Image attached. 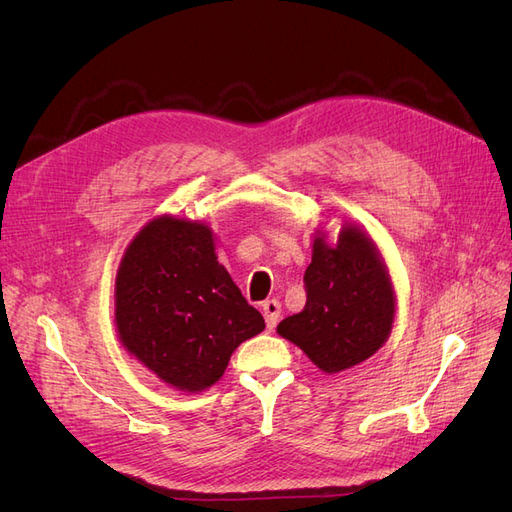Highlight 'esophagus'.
Returning <instances> with one entry per match:
<instances>
[{
    "instance_id": "esophagus-1",
    "label": "esophagus",
    "mask_w": 512,
    "mask_h": 512,
    "mask_svg": "<svg viewBox=\"0 0 512 512\" xmlns=\"http://www.w3.org/2000/svg\"><path fill=\"white\" fill-rule=\"evenodd\" d=\"M262 314H265V320H267V329L273 331L277 327V322H280V314H282V305L280 301H265L262 303Z\"/></svg>"
}]
</instances>
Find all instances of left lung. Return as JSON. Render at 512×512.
<instances>
[{
	"mask_svg": "<svg viewBox=\"0 0 512 512\" xmlns=\"http://www.w3.org/2000/svg\"><path fill=\"white\" fill-rule=\"evenodd\" d=\"M303 282V312L284 318L277 333L299 346L324 374L367 361L389 339L395 288L365 228L342 224L333 245L318 230Z\"/></svg>",
	"mask_w": 512,
	"mask_h": 512,
	"instance_id": "8db88e82",
	"label": "left lung"
}]
</instances>
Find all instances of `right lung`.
Returning <instances> with one entry per match:
<instances>
[{"instance_id":"1","label":"right lung","mask_w":512,"mask_h":512,"mask_svg":"<svg viewBox=\"0 0 512 512\" xmlns=\"http://www.w3.org/2000/svg\"><path fill=\"white\" fill-rule=\"evenodd\" d=\"M117 335L136 361L177 391L218 382L232 352L265 329L215 256L203 222L160 215L121 258L115 280Z\"/></svg>"}]
</instances>
